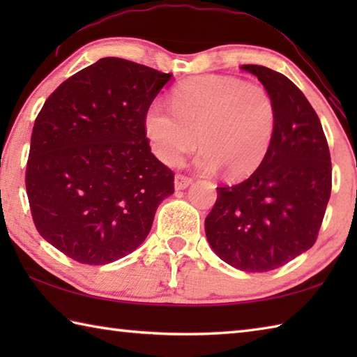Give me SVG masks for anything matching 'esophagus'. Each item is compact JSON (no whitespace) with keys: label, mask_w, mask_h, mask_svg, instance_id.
<instances>
[{"label":"esophagus","mask_w":357,"mask_h":357,"mask_svg":"<svg viewBox=\"0 0 357 357\" xmlns=\"http://www.w3.org/2000/svg\"><path fill=\"white\" fill-rule=\"evenodd\" d=\"M192 178H187L184 174H176V178H174V190H184L188 185H192Z\"/></svg>","instance_id":"1"}]
</instances>
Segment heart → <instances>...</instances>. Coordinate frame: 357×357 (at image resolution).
Returning a JSON list of instances; mask_svg holds the SVG:
<instances>
[{
    "label": "heart",
    "instance_id": "1",
    "mask_svg": "<svg viewBox=\"0 0 357 357\" xmlns=\"http://www.w3.org/2000/svg\"><path fill=\"white\" fill-rule=\"evenodd\" d=\"M276 128V107L267 89L239 78L202 75L183 82L172 98L149 105L144 133L153 155L176 167L199 144L196 165L229 178L248 176L267 156Z\"/></svg>",
    "mask_w": 357,
    "mask_h": 357
}]
</instances>
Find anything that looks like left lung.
Returning <instances> with one entry per match:
<instances>
[{"instance_id":"left-lung-1","label":"left lung","mask_w":357,"mask_h":357,"mask_svg":"<svg viewBox=\"0 0 357 357\" xmlns=\"http://www.w3.org/2000/svg\"><path fill=\"white\" fill-rule=\"evenodd\" d=\"M276 107L267 156L241 184L218 187L206 218L211 250L241 271H270L312 248L331 193L327 139L312 104L282 73L245 64Z\"/></svg>"}]
</instances>
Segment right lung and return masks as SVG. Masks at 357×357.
<instances>
[{
  "label": "right lung",
  "instance_id": "1",
  "mask_svg": "<svg viewBox=\"0 0 357 357\" xmlns=\"http://www.w3.org/2000/svg\"><path fill=\"white\" fill-rule=\"evenodd\" d=\"M170 79L101 58L44 102L30 139L29 204L38 233L73 261L104 265L135 252L173 195V172L144 133V115Z\"/></svg>",
  "mask_w": 357,
  "mask_h": 357
}]
</instances>
